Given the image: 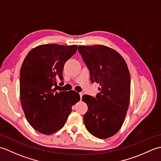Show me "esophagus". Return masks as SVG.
Returning a JSON list of instances; mask_svg holds the SVG:
<instances>
[{
	"label": "esophagus",
	"instance_id": "esophagus-1",
	"mask_svg": "<svg viewBox=\"0 0 161 161\" xmlns=\"http://www.w3.org/2000/svg\"><path fill=\"white\" fill-rule=\"evenodd\" d=\"M80 99L81 100V98H82V96H83V93H80Z\"/></svg>",
	"mask_w": 161,
	"mask_h": 161
}]
</instances>
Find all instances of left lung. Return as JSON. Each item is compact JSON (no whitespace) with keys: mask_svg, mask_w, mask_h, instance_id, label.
<instances>
[{"mask_svg":"<svg viewBox=\"0 0 161 161\" xmlns=\"http://www.w3.org/2000/svg\"><path fill=\"white\" fill-rule=\"evenodd\" d=\"M78 50L90 71L91 82L100 86L95 97H82L88 106L85 126L95 137L110 138L121 128L129 108L131 80L127 65L120 54L107 46H79Z\"/></svg>","mask_w":161,"mask_h":161,"instance_id":"8db88e82","label":"left lung"}]
</instances>
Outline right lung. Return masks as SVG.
<instances>
[{
	"label": "right lung",
	"mask_w": 161,
	"mask_h": 161,
	"mask_svg": "<svg viewBox=\"0 0 161 161\" xmlns=\"http://www.w3.org/2000/svg\"><path fill=\"white\" fill-rule=\"evenodd\" d=\"M77 49L76 45L39 46L30 51L20 68L23 110L29 124L43 134H52L62 128L72 107L80 100L77 92H58L54 88L57 80H64V64Z\"/></svg>",
	"instance_id": "add662e5"
}]
</instances>
